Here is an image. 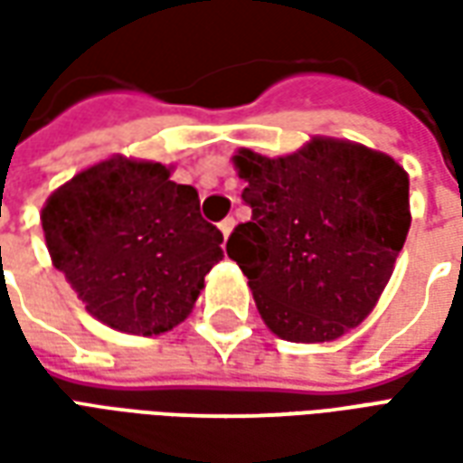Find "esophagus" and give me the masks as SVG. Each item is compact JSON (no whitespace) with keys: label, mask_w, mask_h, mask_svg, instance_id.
Here are the masks:
<instances>
[{"label":"esophagus","mask_w":463,"mask_h":463,"mask_svg":"<svg viewBox=\"0 0 463 463\" xmlns=\"http://www.w3.org/2000/svg\"><path fill=\"white\" fill-rule=\"evenodd\" d=\"M218 228H221L222 238H228V235H231V232H232V228H235V221H232V218H225V221H222L221 225H218Z\"/></svg>","instance_id":"34e87169"}]
</instances>
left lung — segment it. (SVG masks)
I'll use <instances>...</instances> for the list:
<instances>
[{"mask_svg": "<svg viewBox=\"0 0 463 463\" xmlns=\"http://www.w3.org/2000/svg\"><path fill=\"white\" fill-rule=\"evenodd\" d=\"M232 165L252 218L225 250L270 332L315 345L364 322L411 225L407 171L387 153L330 136L278 158L241 148Z\"/></svg>", "mask_w": 463, "mask_h": 463, "instance_id": "1", "label": "left lung"}]
</instances>
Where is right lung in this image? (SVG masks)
<instances>
[{
  "label": "right lung",
  "instance_id": "right-lung-1",
  "mask_svg": "<svg viewBox=\"0 0 463 463\" xmlns=\"http://www.w3.org/2000/svg\"><path fill=\"white\" fill-rule=\"evenodd\" d=\"M46 248L86 312L111 330L161 335L191 315L222 260V232L198 191L156 161L111 156L59 185L42 208Z\"/></svg>",
  "mask_w": 463,
  "mask_h": 463
}]
</instances>
